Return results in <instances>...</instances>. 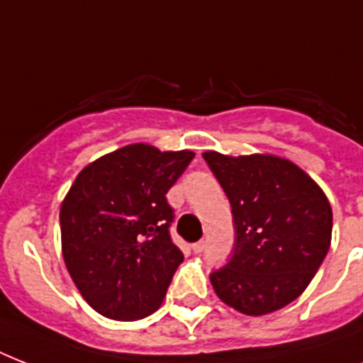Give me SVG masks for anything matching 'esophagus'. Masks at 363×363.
<instances>
[{
	"label": "esophagus",
	"instance_id": "obj_1",
	"mask_svg": "<svg viewBox=\"0 0 363 363\" xmlns=\"http://www.w3.org/2000/svg\"><path fill=\"white\" fill-rule=\"evenodd\" d=\"M203 248H205V241H198V242H194V245H192V250L196 254L203 252Z\"/></svg>",
	"mask_w": 363,
	"mask_h": 363
}]
</instances>
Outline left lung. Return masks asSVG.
Returning a JSON list of instances; mask_svg holds the SVG:
<instances>
[{
  "label": "left lung",
  "instance_id": "left-lung-1",
  "mask_svg": "<svg viewBox=\"0 0 363 363\" xmlns=\"http://www.w3.org/2000/svg\"><path fill=\"white\" fill-rule=\"evenodd\" d=\"M232 203L235 248L211 275L215 294L247 316L286 307L309 286L332 242V205L299 165L275 154L203 152Z\"/></svg>",
  "mask_w": 363,
  "mask_h": 363
}]
</instances>
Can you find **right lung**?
Segmentation results:
<instances>
[{"label":"right lung","mask_w":363,"mask_h":363,"mask_svg":"<svg viewBox=\"0 0 363 363\" xmlns=\"http://www.w3.org/2000/svg\"><path fill=\"white\" fill-rule=\"evenodd\" d=\"M192 150L133 143L94 160L60 207L65 267L90 307L113 320H139L164 301L184 259L169 238L165 194Z\"/></svg>","instance_id":"right-lung-1"}]
</instances>
